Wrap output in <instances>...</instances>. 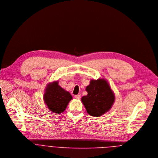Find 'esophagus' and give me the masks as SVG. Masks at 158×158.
I'll return each mask as SVG.
<instances>
[{"mask_svg": "<svg viewBox=\"0 0 158 158\" xmlns=\"http://www.w3.org/2000/svg\"><path fill=\"white\" fill-rule=\"evenodd\" d=\"M75 97L76 99H80L81 98L80 94H77V95H75Z\"/></svg>", "mask_w": 158, "mask_h": 158, "instance_id": "esophagus-1", "label": "esophagus"}]
</instances>
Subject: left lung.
Masks as SVG:
<instances>
[{"instance_id": "left-lung-1", "label": "left lung", "mask_w": 158, "mask_h": 158, "mask_svg": "<svg viewBox=\"0 0 158 158\" xmlns=\"http://www.w3.org/2000/svg\"><path fill=\"white\" fill-rule=\"evenodd\" d=\"M86 91L88 94L81 100L89 115L99 117L111 109L115 97L108 81L104 78L91 80Z\"/></svg>"}]
</instances>
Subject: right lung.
<instances>
[{
	"label": "right lung",
	"mask_w": 158,
	"mask_h": 158,
	"mask_svg": "<svg viewBox=\"0 0 158 158\" xmlns=\"http://www.w3.org/2000/svg\"><path fill=\"white\" fill-rule=\"evenodd\" d=\"M72 99L70 93L62 88L58 81L48 83L45 89L44 100L48 108L54 113L64 112Z\"/></svg>",
	"instance_id": "right-lung-1"
}]
</instances>
